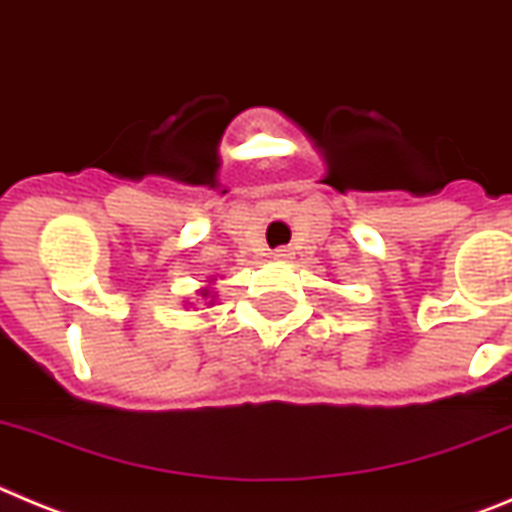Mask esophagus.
<instances>
[{
	"label": "esophagus",
	"instance_id": "34e87169",
	"mask_svg": "<svg viewBox=\"0 0 512 512\" xmlns=\"http://www.w3.org/2000/svg\"><path fill=\"white\" fill-rule=\"evenodd\" d=\"M290 257H293V252H290L288 247H280V250L273 252V260H278V262H288Z\"/></svg>",
	"mask_w": 512,
	"mask_h": 512
}]
</instances>
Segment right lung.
Returning <instances> with one entry per match:
<instances>
[{
  "label": "right lung",
  "mask_w": 512,
  "mask_h": 512,
  "mask_svg": "<svg viewBox=\"0 0 512 512\" xmlns=\"http://www.w3.org/2000/svg\"><path fill=\"white\" fill-rule=\"evenodd\" d=\"M214 280L216 278H209V280H206L209 285H204V288L196 290V293H199V298H204V301H206V306H214V301H216V293H214V288H211V283H214Z\"/></svg>",
  "instance_id": "1"
}]
</instances>
